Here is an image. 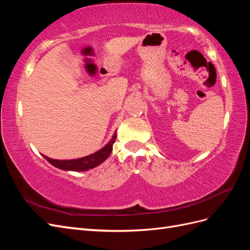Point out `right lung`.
Listing matches in <instances>:
<instances>
[{
	"instance_id": "right-lung-1",
	"label": "right lung",
	"mask_w": 250,
	"mask_h": 250,
	"mask_svg": "<svg viewBox=\"0 0 250 250\" xmlns=\"http://www.w3.org/2000/svg\"><path fill=\"white\" fill-rule=\"evenodd\" d=\"M116 138H117V133L112 135V139L109 141V143L101 150L97 151L96 153L90 154L88 156L77 158V160L59 161V160H53V158H50L46 155H42V156L46 158L52 166H54V167L58 169L66 170V171H86L97 167L98 165H100L101 163H103L105 160H106L112 151V146H113V143L116 142Z\"/></svg>"
}]
</instances>
